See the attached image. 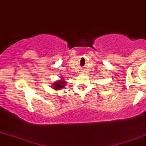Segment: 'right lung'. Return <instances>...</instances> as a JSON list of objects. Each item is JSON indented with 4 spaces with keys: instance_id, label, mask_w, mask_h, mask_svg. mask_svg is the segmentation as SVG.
Masks as SVG:
<instances>
[{
    "instance_id": "add662e5",
    "label": "right lung",
    "mask_w": 146,
    "mask_h": 146,
    "mask_svg": "<svg viewBox=\"0 0 146 146\" xmlns=\"http://www.w3.org/2000/svg\"><path fill=\"white\" fill-rule=\"evenodd\" d=\"M66 82L63 81V80H59V81H56V83L53 85V88L54 89L57 90V89H60L62 88H63V86H66Z\"/></svg>"
}]
</instances>
